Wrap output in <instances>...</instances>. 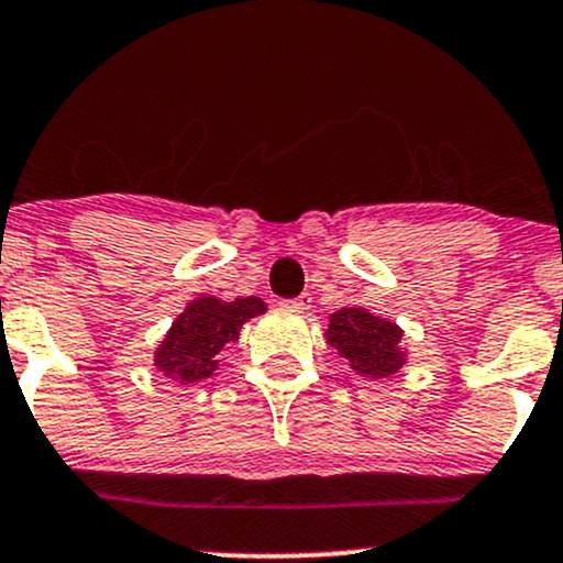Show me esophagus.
Masks as SVG:
<instances>
[{"label": "esophagus", "instance_id": "esophagus-1", "mask_svg": "<svg viewBox=\"0 0 563 563\" xmlns=\"http://www.w3.org/2000/svg\"><path fill=\"white\" fill-rule=\"evenodd\" d=\"M309 303H312V296H309V294H301L299 299L280 301V307H283V309H288V312H307Z\"/></svg>", "mask_w": 563, "mask_h": 563}]
</instances>
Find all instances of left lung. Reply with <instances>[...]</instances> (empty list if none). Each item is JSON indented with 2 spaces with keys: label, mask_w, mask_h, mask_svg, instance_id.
Wrapping results in <instances>:
<instances>
[{
  "label": "left lung",
  "mask_w": 563,
  "mask_h": 563,
  "mask_svg": "<svg viewBox=\"0 0 563 563\" xmlns=\"http://www.w3.org/2000/svg\"><path fill=\"white\" fill-rule=\"evenodd\" d=\"M325 341L357 376L373 380L394 378L407 365L402 328L354 303L328 314Z\"/></svg>",
  "instance_id": "left-lung-1"
}]
</instances>
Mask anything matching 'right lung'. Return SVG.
<instances>
[{
  "instance_id": "1",
  "label": "right lung",
  "mask_w": 563,
  "mask_h": 563,
  "mask_svg": "<svg viewBox=\"0 0 563 563\" xmlns=\"http://www.w3.org/2000/svg\"><path fill=\"white\" fill-rule=\"evenodd\" d=\"M267 312L260 296H238V299H217L198 296L187 301L183 312L172 322L164 339L153 352V365L161 376L177 384H198L214 376L219 354L228 344L241 339V328L249 320Z\"/></svg>"
}]
</instances>
